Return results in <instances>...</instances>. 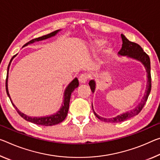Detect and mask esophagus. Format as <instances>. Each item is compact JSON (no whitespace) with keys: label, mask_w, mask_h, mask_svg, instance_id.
Wrapping results in <instances>:
<instances>
[{"label":"esophagus","mask_w":160,"mask_h":160,"mask_svg":"<svg viewBox=\"0 0 160 160\" xmlns=\"http://www.w3.org/2000/svg\"><path fill=\"white\" fill-rule=\"evenodd\" d=\"M88 79V75L87 74H82L80 75V76L79 77V82L81 84H85L87 82V80Z\"/></svg>","instance_id":"esophagus-1"}]
</instances>
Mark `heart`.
Wrapping results in <instances>:
<instances>
[{"instance_id": "1", "label": "heart", "mask_w": 160, "mask_h": 160, "mask_svg": "<svg viewBox=\"0 0 160 160\" xmlns=\"http://www.w3.org/2000/svg\"><path fill=\"white\" fill-rule=\"evenodd\" d=\"M105 44V40L99 39V40H95V41L94 42V47L96 48H100V47H102ZM112 46H110H110H108L107 48V49L105 50V52L106 53V54H110V53L112 52Z\"/></svg>"}]
</instances>
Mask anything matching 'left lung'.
<instances>
[{
	"label": "left lung",
	"instance_id": "1",
	"mask_svg": "<svg viewBox=\"0 0 160 160\" xmlns=\"http://www.w3.org/2000/svg\"><path fill=\"white\" fill-rule=\"evenodd\" d=\"M122 40V48L118 52V54L120 56H125L128 58H131V59L138 60V61L140 62L142 64L144 65V68H145L147 72V78H148V80H147V86L146 90L144 92V97L142 98V100L141 102L138 104V105L135 107L133 110H131L130 111H128L126 112H123L122 114L118 115V116L112 118H105L99 116L95 111H94L92 103V108L93 110L94 114L95 116L99 119V120L106 122H123L128 119H130L132 117L135 116L140 112L142 109L145 105V103L148 100V98L149 97V93L151 91V74H150V60L148 55L146 54V52H144L142 48H141L140 45L135 43V42H131L123 34H121ZM89 85L90 87V89L92 90V92L94 93L95 90L96 88V82L94 80H91L89 82Z\"/></svg>",
	"mask_w": 160,
	"mask_h": 160
}]
</instances>
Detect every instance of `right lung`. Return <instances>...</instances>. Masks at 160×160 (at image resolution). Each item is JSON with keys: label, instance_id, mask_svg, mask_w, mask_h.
Returning <instances> with one entry per match:
<instances>
[{"label": "right lung", "instance_id": "1", "mask_svg": "<svg viewBox=\"0 0 160 160\" xmlns=\"http://www.w3.org/2000/svg\"><path fill=\"white\" fill-rule=\"evenodd\" d=\"M61 30H57L54 32H50V33L43 35V36L38 38L33 39L32 40H30L28 42H27L26 44L24 45L23 47L27 46V45H30L34 43V42H39V41H42V40H47L48 38H50L54 37L56 35L58 32H59ZM17 55H14L13 57L11 58V62H10L8 67V74H7V78H6V92H7V95H8V97L11 100V102L13 105V107L16 108V110H17L18 113L21 115L22 118L25 119L26 121L30 122H32L34 124H37V125H43V126H52L55 125H58L62 122L65 120V118L67 117L68 112V109H69V104H70V97H71V94L75 90V88H77L79 85V82H78V80L77 78H75L74 80H72V81L68 84V85L65 88V90L64 91V95H63V101L62 102V105L60 107V110L56 112L55 113L53 114V115H50L48 116H45V117H30L28 115H25V114L21 112L17 108L16 105H14L13 102L11 98V96H10V94L8 92V71H9V68L10 65H11V62H12V60L13 58L16 56Z\"/></svg>", "mask_w": 160, "mask_h": 160}]
</instances>
